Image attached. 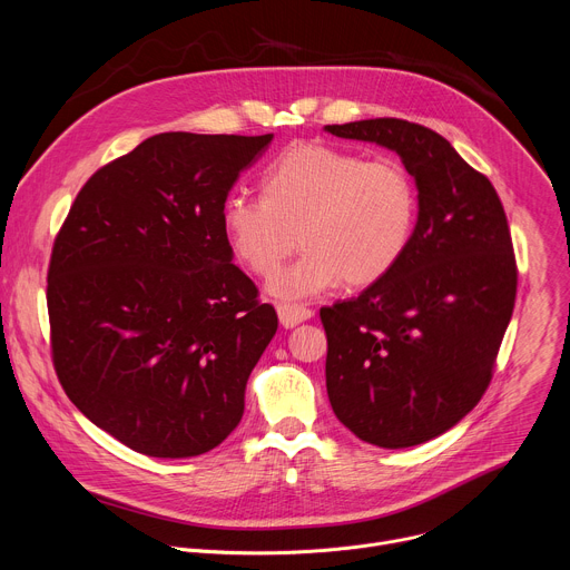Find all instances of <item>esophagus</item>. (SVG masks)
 <instances>
[{
    "label": "esophagus",
    "instance_id": "esophagus-1",
    "mask_svg": "<svg viewBox=\"0 0 570 570\" xmlns=\"http://www.w3.org/2000/svg\"><path fill=\"white\" fill-rule=\"evenodd\" d=\"M277 315H279V322L284 324L286 330L295 327V324L304 322V320H311L313 317V311L304 304H277Z\"/></svg>",
    "mask_w": 570,
    "mask_h": 570
}]
</instances>
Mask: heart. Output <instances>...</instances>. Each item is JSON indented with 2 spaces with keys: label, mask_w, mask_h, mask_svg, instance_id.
Returning a JSON list of instances; mask_svg holds the SVG:
<instances>
[{
  "label": "heart",
  "mask_w": 570,
  "mask_h": 570,
  "mask_svg": "<svg viewBox=\"0 0 570 570\" xmlns=\"http://www.w3.org/2000/svg\"><path fill=\"white\" fill-rule=\"evenodd\" d=\"M262 194H232L220 212L223 232L236 259L262 277L302 243V257L268 284L284 299L341 282L350 288L381 282L409 253L417 227L415 183L392 157L295 144L266 167Z\"/></svg>",
  "instance_id": "heart-1"
}]
</instances>
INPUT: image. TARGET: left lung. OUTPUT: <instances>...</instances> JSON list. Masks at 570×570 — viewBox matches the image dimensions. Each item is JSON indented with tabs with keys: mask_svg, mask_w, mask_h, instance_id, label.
<instances>
[{
	"mask_svg": "<svg viewBox=\"0 0 570 570\" xmlns=\"http://www.w3.org/2000/svg\"><path fill=\"white\" fill-rule=\"evenodd\" d=\"M324 130L394 150L417 183L409 253L358 297L320 308L336 417L363 442L415 446L490 387L517 299L508 216L487 176L426 126L381 117Z\"/></svg>",
	"mask_w": 570,
	"mask_h": 570,
	"instance_id": "8db88e82",
	"label": "left lung"
}]
</instances>
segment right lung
Segmentation results:
<instances>
[{"label": "right lung", "mask_w": 570, "mask_h": 570, "mask_svg": "<svg viewBox=\"0 0 570 570\" xmlns=\"http://www.w3.org/2000/svg\"><path fill=\"white\" fill-rule=\"evenodd\" d=\"M271 139L148 137L83 185L56 234L47 308L58 381L137 453H207L243 417L277 313L232 264L220 212Z\"/></svg>", "instance_id": "right-lung-1"}]
</instances>
